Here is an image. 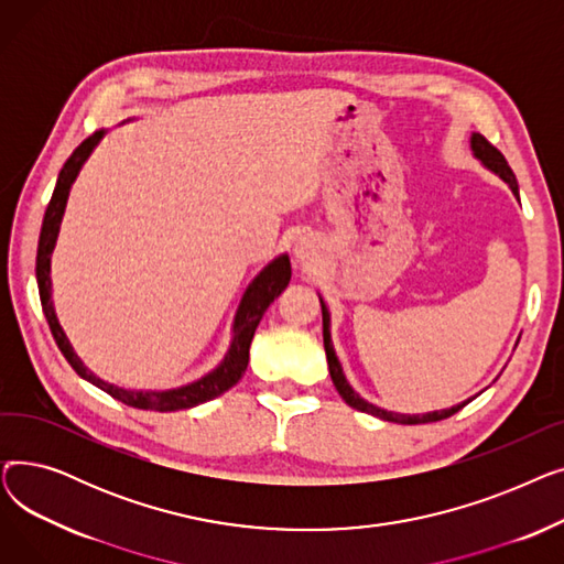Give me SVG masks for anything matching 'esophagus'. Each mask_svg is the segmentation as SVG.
Wrapping results in <instances>:
<instances>
[{"label":"esophagus","mask_w":564,"mask_h":564,"mask_svg":"<svg viewBox=\"0 0 564 564\" xmlns=\"http://www.w3.org/2000/svg\"><path fill=\"white\" fill-rule=\"evenodd\" d=\"M294 256H297L300 260H308L313 256V247L308 240H304V237H300V240L294 242Z\"/></svg>","instance_id":"obj_1"}]
</instances>
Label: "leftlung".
Segmentation results:
<instances>
[{
	"instance_id": "left-lung-1",
	"label": "left lung",
	"mask_w": 564,
	"mask_h": 564,
	"mask_svg": "<svg viewBox=\"0 0 564 564\" xmlns=\"http://www.w3.org/2000/svg\"><path fill=\"white\" fill-rule=\"evenodd\" d=\"M470 151H473V155H476V160H478L485 169H489L491 173H496V175L500 177V181L512 189V194H514L517 200H519L517 175L512 173L508 160L500 155V151H496V148H494L482 134H478V132L470 134ZM319 304H322V336H324V351H327L329 375H332V381H334L336 391L340 393V398H343L351 409L370 413V416H377V419H381V421H391V423H400V425H419V423H434V421L448 419V416H453V413H457L462 406H466V404L473 400V398H468V400H464V402H459V404H455V406H451V409L427 411V413H398V411H387V409H381V406H377V404L364 400L357 391H354V389L349 387V381H347V377H345V372H343V366H340V361H338V357H336V349H334V343H332V313H329L327 304L322 302V297H319Z\"/></svg>"
}]
</instances>
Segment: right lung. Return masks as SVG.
I'll return each instance as SVG.
<instances>
[{
  "label": "right lung",
  "mask_w": 564,
  "mask_h": 564,
  "mask_svg": "<svg viewBox=\"0 0 564 564\" xmlns=\"http://www.w3.org/2000/svg\"><path fill=\"white\" fill-rule=\"evenodd\" d=\"M105 134H107V130H98L75 148L73 155L66 160L64 169L58 171L56 185H54L50 205H47L45 217H43V228H41V237H39V253H36V281H39L41 304H43V313L50 324V332H52L58 349H62V354L66 357V361L73 366V370L82 379L91 381L94 387L102 389L105 393H109L116 400H121L128 406L148 409V411H183V409L198 406L203 402H210V400L219 398L221 393H226L228 389H232L235 383L242 379V375L249 366V347H251L256 327L260 324L264 311L270 308V304L290 283V276H292L290 258H288V253L276 256L270 264H264L260 274L247 285L242 300H240V306H237V311H235L232 338H230L228 351L224 354L221 364L215 370L203 375L200 379L185 383V387L166 389V391H134V389L116 387V383H109V381L96 377L82 364L68 336L64 334L62 324H58L54 302H52L50 267H52V251L56 247L58 228H62V221H64V213H66L73 183L77 181L82 166L86 164L88 158H91V153L96 151V145L102 141Z\"/></svg>",
  "instance_id": "obj_1"
}]
</instances>
